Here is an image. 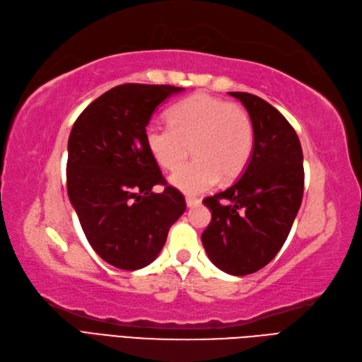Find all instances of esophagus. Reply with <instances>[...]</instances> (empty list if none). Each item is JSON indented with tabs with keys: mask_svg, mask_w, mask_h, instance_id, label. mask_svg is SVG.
<instances>
[{
	"mask_svg": "<svg viewBox=\"0 0 362 362\" xmlns=\"http://www.w3.org/2000/svg\"><path fill=\"white\" fill-rule=\"evenodd\" d=\"M185 204H187V206L192 208V206H196V205L201 204V199H197L194 196H187L185 197Z\"/></svg>",
	"mask_w": 362,
	"mask_h": 362,
	"instance_id": "34e87169",
	"label": "esophagus"
}]
</instances>
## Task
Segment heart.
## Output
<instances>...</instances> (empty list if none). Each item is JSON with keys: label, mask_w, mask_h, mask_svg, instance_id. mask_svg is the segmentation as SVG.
Listing matches in <instances>:
<instances>
[{"label": "heart", "mask_w": 362, "mask_h": 362, "mask_svg": "<svg viewBox=\"0 0 362 362\" xmlns=\"http://www.w3.org/2000/svg\"><path fill=\"white\" fill-rule=\"evenodd\" d=\"M169 124L149 122L145 142L157 163L173 170L189 152L192 164L175 170L169 181L175 189L196 194L218 180H233L247 168L255 148L250 115L230 102L208 94H194L173 105Z\"/></svg>", "instance_id": "b5f03b06"}]
</instances>
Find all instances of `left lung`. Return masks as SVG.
I'll return each instance as SVG.
<instances>
[{"instance_id": "left-lung-1", "label": "left lung", "mask_w": 362, "mask_h": 362, "mask_svg": "<svg viewBox=\"0 0 362 362\" xmlns=\"http://www.w3.org/2000/svg\"><path fill=\"white\" fill-rule=\"evenodd\" d=\"M229 94L252 118L255 148L240 180L204 199L211 223L202 244L218 269L247 276L268 265L291 232L304 193L303 149L289 121L264 98Z\"/></svg>"}]
</instances>
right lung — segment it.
Returning <instances> with one entry per match:
<instances>
[{"label":"right lung","instance_id":"1","mask_svg":"<svg viewBox=\"0 0 362 362\" xmlns=\"http://www.w3.org/2000/svg\"><path fill=\"white\" fill-rule=\"evenodd\" d=\"M184 88L124 83L102 94L74 121L69 138L67 193L94 252L134 271L158 256L185 211L184 196L161 175L145 142L153 112ZM165 185L161 194L152 187Z\"/></svg>","mask_w":362,"mask_h":362}]
</instances>
